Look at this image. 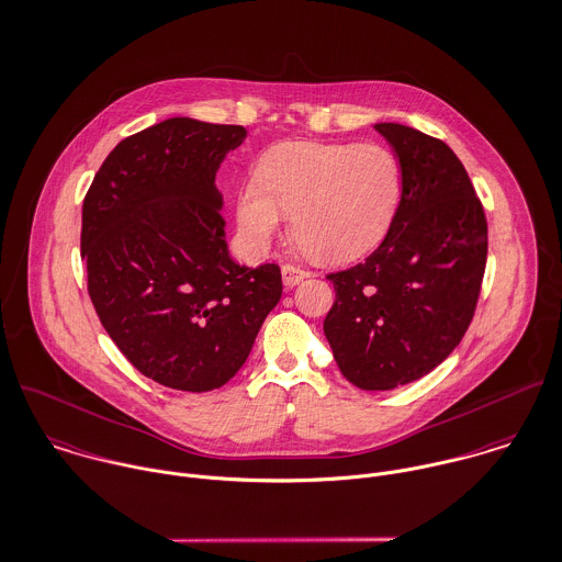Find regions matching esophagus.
<instances>
[{"mask_svg": "<svg viewBox=\"0 0 562 562\" xmlns=\"http://www.w3.org/2000/svg\"><path fill=\"white\" fill-rule=\"evenodd\" d=\"M308 276H311V273H308L306 269L297 267V265H291V262L282 265V282H284L286 289H293L295 284H300V282L306 280Z\"/></svg>", "mask_w": 562, "mask_h": 562, "instance_id": "1", "label": "esophagus"}]
</instances>
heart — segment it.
I'll return each mask as SVG.
<instances>
[{
    "mask_svg": "<svg viewBox=\"0 0 562 562\" xmlns=\"http://www.w3.org/2000/svg\"><path fill=\"white\" fill-rule=\"evenodd\" d=\"M405 188L401 157L381 144L286 142L240 188L236 218L245 240L269 245L284 214L302 249L324 262H350L390 234Z\"/></svg>",
    "mask_w": 562,
    "mask_h": 562,
    "instance_id": "b5f03b06",
    "label": "heart"
}]
</instances>
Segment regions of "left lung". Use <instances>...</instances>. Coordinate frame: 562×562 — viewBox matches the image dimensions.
<instances>
[{"label": "left lung", "instance_id": "8db88e82", "mask_svg": "<svg viewBox=\"0 0 562 562\" xmlns=\"http://www.w3.org/2000/svg\"><path fill=\"white\" fill-rule=\"evenodd\" d=\"M374 128L403 161V201L379 249L328 276L335 304L324 335L352 385L383 392L429 374L462 341L484 280L488 223L442 139L396 122Z\"/></svg>", "mask_w": 562, "mask_h": 562}]
</instances>
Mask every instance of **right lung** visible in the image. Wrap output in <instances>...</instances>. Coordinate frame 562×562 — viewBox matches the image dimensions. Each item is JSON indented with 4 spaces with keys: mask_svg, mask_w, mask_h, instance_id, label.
I'll list each match as a JSON object with an SVG mask.
<instances>
[{
    "mask_svg": "<svg viewBox=\"0 0 562 562\" xmlns=\"http://www.w3.org/2000/svg\"><path fill=\"white\" fill-rule=\"evenodd\" d=\"M245 137L236 124L168 117L122 139L82 201L80 256L100 324L172 390L225 385L282 297L278 265L240 267L225 243L214 179Z\"/></svg>",
    "mask_w": 562,
    "mask_h": 562,
    "instance_id": "1",
    "label": "right lung"
}]
</instances>
